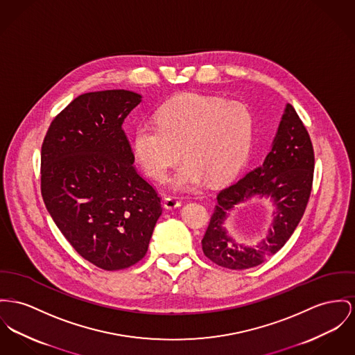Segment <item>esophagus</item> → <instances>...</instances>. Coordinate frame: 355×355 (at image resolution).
Returning <instances> with one entry per match:
<instances>
[{
	"mask_svg": "<svg viewBox=\"0 0 355 355\" xmlns=\"http://www.w3.org/2000/svg\"><path fill=\"white\" fill-rule=\"evenodd\" d=\"M180 206H182V202L175 196H168L164 199V207L166 210H173V209L180 207Z\"/></svg>",
	"mask_w": 355,
	"mask_h": 355,
	"instance_id": "1",
	"label": "esophagus"
}]
</instances>
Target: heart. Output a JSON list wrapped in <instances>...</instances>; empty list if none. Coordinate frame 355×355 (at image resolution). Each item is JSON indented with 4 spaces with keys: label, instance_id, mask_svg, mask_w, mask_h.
Masks as SVG:
<instances>
[{
    "label": "heart",
    "instance_id": "obj_1",
    "mask_svg": "<svg viewBox=\"0 0 355 355\" xmlns=\"http://www.w3.org/2000/svg\"><path fill=\"white\" fill-rule=\"evenodd\" d=\"M157 125L140 123L133 135L137 163L153 180L163 182L183 157L172 179L178 191H192L207 179L220 184L243 166L253 139L254 119L242 102L186 94L157 112Z\"/></svg>",
    "mask_w": 355,
    "mask_h": 355
}]
</instances>
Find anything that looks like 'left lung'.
<instances>
[{
  "mask_svg": "<svg viewBox=\"0 0 355 355\" xmlns=\"http://www.w3.org/2000/svg\"><path fill=\"white\" fill-rule=\"evenodd\" d=\"M315 156L307 129L286 103L270 152L263 163L236 183L219 191L216 206L202 239L205 256L227 269H248L279 252L293 234L307 207ZM254 194L270 196L277 207L268 236L256 248L236 244L223 225L227 213Z\"/></svg>",
  "mask_w": 355,
  "mask_h": 355,
  "instance_id": "left-lung-1",
  "label": "left lung"
}]
</instances>
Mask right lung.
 I'll list each match as a JSON object with an SVG mask.
<instances>
[{"mask_svg": "<svg viewBox=\"0 0 355 355\" xmlns=\"http://www.w3.org/2000/svg\"><path fill=\"white\" fill-rule=\"evenodd\" d=\"M140 102L128 90L79 95L51 122L42 145L48 213L72 248L105 270L142 260L163 210L133 166L122 129Z\"/></svg>", "mask_w": 355, "mask_h": 355, "instance_id": "right-lung-1", "label": "right lung"}]
</instances>
